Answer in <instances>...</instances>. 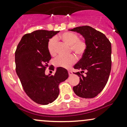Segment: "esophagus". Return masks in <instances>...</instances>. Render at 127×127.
<instances>
[{"mask_svg": "<svg viewBox=\"0 0 127 127\" xmlns=\"http://www.w3.org/2000/svg\"><path fill=\"white\" fill-rule=\"evenodd\" d=\"M68 75L69 76H71L73 75V72H72V71H68Z\"/></svg>", "mask_w": 127, "mask_h": 127, "instance_id": "esophagus-1", "label": "esophagus"}]
</instances>
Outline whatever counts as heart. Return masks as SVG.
Masks as SVG:
<instances>
[{
	"instance_id": "heart-1",
	"label": "heart",
	"mask_w": 127,
	"mask_h": 127,
	"mask_svg": "<svg viewBox=\"0 0 127 127\" xmlns=\"http://www.w3.org/2000/svg\"><path fill=\"white\" fill-rule=\"evenodd\" d=\"M60 39L64 43L69 46L70 52H72L77 57L81 58L85 54L87 48V43L85 40L79 39L78 36L72 32H67L63 33L62 35L56 37ZM55 38H52L48 43V51L52 56L56 54L57 40ZM76 62V59L73 55L68 57H59L54 60V64L56 67L63 68H68Z\"/></svg>"
}]
</instances>
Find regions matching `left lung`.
I'll list each match as a JSON object with an SVG mask.
<instances>
[{"instance_id":"left-lung-1","label":"left lung","mask_w":127,"mask_h":127,"mask_svg":"<svg viewBox=\"0 0 127 127\" xmlns=\"http://www.w3.org/2000/svg\"><path fill=\"white\" fill-rule=\"evenodd\" d=\"M69 30L82 34L87 43L85 54L74 65V68L81 72L75 73L80 81L73 90L79 97L94 98L101 93L108 81L112 67L111 43L103 33L90 26Z\"/></svg>"}]
</instances>
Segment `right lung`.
<instances>
[{
  "mask_svg": "<svg viewBox=\"0 0 127 127\" xmlns=\"http://www.w3.org/2000/svg\"><path fill=\"white\" fill-rule=\"evenodd\" d=\"M59 32L39 30L27 33L23 36L15 51L16 72L23 88L33 101L42 105L56 100L60 93L59 84L68 76L67 70L63 67L57 68L54 75L45 74L51 59L48 43Z\"/></svg>",
  "mask_w": 127,
  "mask_h": 127,
  "instance_id": "obj_1",
  "label": "right lung"
}]
</instances>
